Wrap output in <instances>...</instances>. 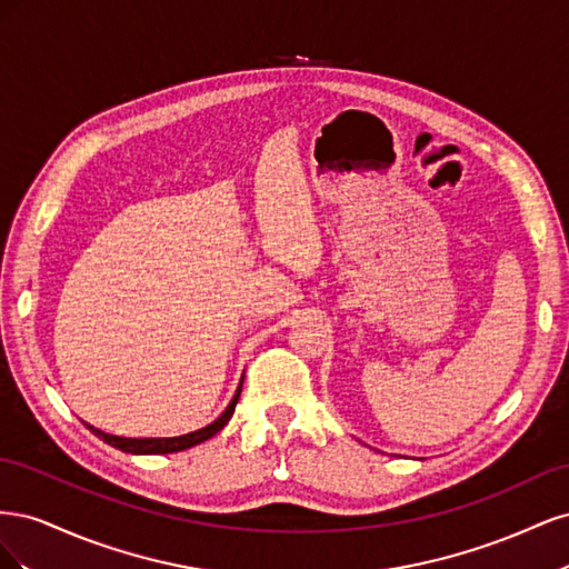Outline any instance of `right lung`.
I'll list each match as a JSON object with an SVG mask.
<instances>
[{"mask_svg":"<svg viewBox=\"0 0 569 569\" xmlns=\"http://www.w3.org/2000/svg\"><path fill=\"white\" fill-rule=\"evenodd\" d=\"M239 393H242V387L237 389L234 399L230 401L226 412H222V416L216 422H211L209 427H203V429H197V432H192V435H182V437H173V439H126V437H113V435H107V432H99V429H94L90 425L88 427L92 429V432L101 441H107L109 446H113V449H120V451H126V453H137V456L178 453V451H184V449H192V446H197V443H201L206 439H211L213 435H218L220 429L230 422L232 412H234V406L239 401Z\"/></svg>","mask_w":569,"mask_h":569,"instance_id":"obj_1","label":"right lung"}]
</instances>
